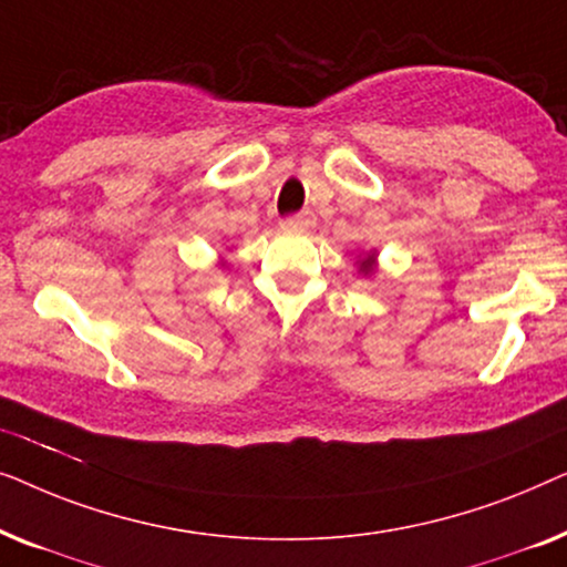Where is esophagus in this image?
<instances>
[{"instance_id":"esophagus-1","label":"esophagus","mask_w":567,"mask_h":567,"mask_svg":"<svg viewBox=\"0 0 567 567\" xmlns=\"http://www.w3.org/2000/svg\"><path fill=\"white\" fill-rule=\"evenodd\" d=\"M315 214L312 212H299V214H291L286 216V219L281 221L286 229H312L315 227Z\"/></svg>"}]
</instances>
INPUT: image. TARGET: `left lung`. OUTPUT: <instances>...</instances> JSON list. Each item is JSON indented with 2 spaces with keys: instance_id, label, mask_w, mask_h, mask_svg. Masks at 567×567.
<instances>
[{
  "instance_id": "8db88e82",
  "label": "left lung",
  "mask_w": 567,
  "mask_h": 567,
  "mask_svg": "<svg viewBox=\"0 0 567 567\" xmlns=\"http://www.w3.org/2000/svg\"><path fill=\"white\" fill-rule=\"evenodd\" d=\"M361 270H363V274H371V270H374V262H371V255H369V258L361 260Z\"/></svg>"
}]
</instances>
